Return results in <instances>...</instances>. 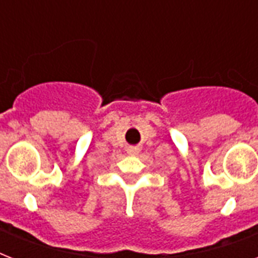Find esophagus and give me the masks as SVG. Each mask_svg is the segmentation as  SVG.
<instances>
[{"mask_svg": "<svg viewBox=\"0 0 258 258\" xmlns=\"http://www.w3.org/2000/svg\"><path fill=\"white\" fill-rule=\"evenodd\" d=\"M127 153H128L130 155H137V154L139 153V149H138V147H128Z\"/></svg>", "mask_w": 258, "mask_h": 258, "instance_id": "1", "label": "esophagus"}]
</instances>
